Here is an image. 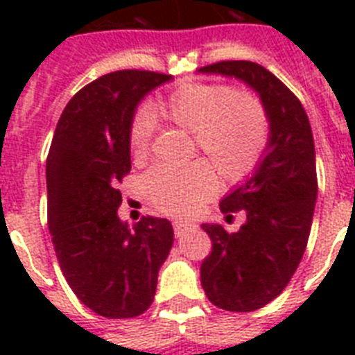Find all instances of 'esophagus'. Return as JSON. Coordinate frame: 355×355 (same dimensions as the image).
Returning a JSON list of instances; mask_svg holds the SVG:
<instances>
[{"label":"esophagus","instance_id":"34e87169","mask_svg":"<svg viewBox=\"0 0 355 355\" xmlns=\"http://www.w3.org/2000/svg\"><path fill=\"white\" fill-rule=\"evenodd\" d=\"M173 227H175V236L180 237L184 236V234H188L191 228H193V225H189V223H184V221H175L173 223Z\"/></svg>","mask_w":355,"mask_h":355}]
</instances>
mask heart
Segmentation results:
<instances>
[{
  "label": "heart",
  "mask_w": 355,
  "mask_h": 355,
  "mask_svg": "<svg viewBox=\"0 0 355 355\" xmlns=\"http://www.w3.org/2000/svg\"><path fill=\"white\" fill-rule=\"evenodd\" d=\"M156 118L193 130L195 141L216 166L223 180L236 182L250 173L267 141V116L252 94L223 85L184 83L150 107ZM153 138L149 112L134 116L128 130L130 155L147 158ZM145 189L162 211L189 216L217 186L216 173L206 162L184 167L156 166L145 175Z\"/></svg>",
  "instance_id": "obj_1"
}]
</instances>
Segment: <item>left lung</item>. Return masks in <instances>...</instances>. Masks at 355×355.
<instances>
[{"mask_svg": "<svg viewBox=\"0 0 355 355\" xmlns=\"http://www.w3.org/2000/svg\"><path fill=\"white\" fill-rule=\"evenodd\" d=\"M241 80L258 94L269 121L263 155L239 186L219 202L223 214L245 211L234 234L205 223L211 252L200 265V284L214 306L254 311L280 295L308 245L317 166L311 125L302 103L269 69L248 60H225L199 69Z\"/></svg>", "mask_w": 355, "mask_h": 355, "instance_id": "8db88e82", "label": "left lung"}]
</instances>
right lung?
<instances>
[{"label":"right lung","instance_id":"right-lung-1","mask_svg":"<svg viewBox=\"0 0 355 355\" xmlns=\"http://www.w3.org/2000/svg\"><path fill=\"white\" fill-rule=\"evenodd\" d=\"M171 75L121 69L71 97L46 162L47 225L62 275L80 302L107 319L149 309L173 247L167 219L121 221L118 182L130 171L128 130L136 108Z\"/></svg>","mask_w":355,"mask_h":355}]
</instances>
